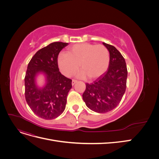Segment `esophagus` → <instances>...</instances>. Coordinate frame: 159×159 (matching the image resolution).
<instances>
[{"mask_svg": "<svg viewBox=\"0 0 159 159\" xmlns=\"http://www.w3.org/2000/svg\"><path fill=\"white\" fill-rule=\"evenodd\" d=\"M77 81H77V80H72V82H71V84H72V85H74L75 83H77Z\"/></svg>", "mask_w": 159, "mask_h": 159, "instance_id": "obj_1", "label": "esophagus"}]
</instances>
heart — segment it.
Instances as JSON below:
<instances>
[{"mask_svg": "<svg viewBox=\"0 0 159 159\" xmlns=\"http://www.w3.org/2000/svg\"><path fill=\"white\" fill-rule=\"evenodd\" d=\"M109 52L102 44L81 43L70 47L66 54H61L57 64L61 71L67 77H71L79 69L80 78L93 80L99 78L107 70L109 64Z\"/></svg>", "mask_w": 159, "mask_h": 159, "instance_id": "b5f03b06", "label": "heart"}]
</instances>
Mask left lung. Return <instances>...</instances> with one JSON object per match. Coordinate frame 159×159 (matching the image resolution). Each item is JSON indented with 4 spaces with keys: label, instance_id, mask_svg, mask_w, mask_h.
Instances as JSON below:
<instances>
[{
    "label": "left lung",
    "instance_id": "8db88e82",
    "mask_svg": "<svg viewBox=\"0 0 159 159\" xmlns=\"http://www.w3.org/2000/svg\"><path fill=\"white\" fill-rule=\"evenodd\" d=\"M103 44L109 52V68L93 83L85 84L82 95L87 107L100 113L109 112L119 105L125 92L127 78L126 62L121 53L112 45Z\"/></svg>",
    "mask_w": 159,
    "mask_h": 159
}]
</instances>
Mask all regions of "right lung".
<instances>
[{
	"label": "right lung",
	"mask_w": 159,
	"mask_h": 159,
	"mask_svg": "<svg viewBox=\"0 0 159 159\" xmlns=\"http://www.w3.org/2000/svg\"><path fill=\"white\" fill-rule=\"evenodd\" d=\"M68 43L53 42L38 50L30 60L25 78V98L37 116L53 119L64 112L67 95L71 88V80L62 75L57 65V56ZM42 72L47 83L44 88L36 85L35 78Z\"/></svg>",
	"instance_id": "1"
}]
</instances>
